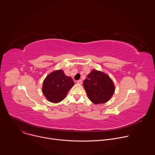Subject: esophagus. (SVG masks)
<instances>
[{"instance_id": "esophagus-1", "label": "esophagus", "mask_w": 155, "mask_h": 155, "mask_svg": "<svg viewBox=\"0 0 155 155\" xmlns=\"http://www.w3.org/2000/svg\"><path fill=\"white\" fill-rule=\"evenodd\" d=\"M77 83H79V84H81V83H82V80H81V79H80V80H78V81H77Z\"/></svg>"}]
</instances>
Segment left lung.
<instances>
[{
  "label": "left lung",
  "instance_id": "left-lung-1",
  "mask_svg": "<svg viewBox=\"0 0 155 155\" xmlns=\"http://www.w3.org/2000/svg\"><path fill=\"white\" fill-rule=\"evenodd\" d=\"M89 100L97 104L108 101L115 91L112 80L102 72L94 70L83 81Z\"/></svg>",
  "mask_w": 155,
  "mask_h": 155
}]
</instances>
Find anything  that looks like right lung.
<instances>
[{
	"label": "right lung",
	"instance_id": "1",
	"mask_svg": "<svg viewBox=\"0 0 155 155\" xmlns=\"http://www.w3.org/2000/svg\"><path fill=\"white\" fill-rule=\"evenodd\" d=\"M74 85L72 78L66 76L62 70H59L51 73L45 78L42 91L50 102L59 103L64 99Z\"/></svg>",
	"mask_w": 155,
	"mask_h": 155
}]
</instances>
